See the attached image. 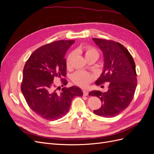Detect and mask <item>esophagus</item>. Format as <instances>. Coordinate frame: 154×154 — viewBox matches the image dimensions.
<instances>
[{
    "mask_svg": "<svg viewBox=\"0 0 154 154\" xmlns=\"http://www.w3.org/2000/svg\"><path fill=\"white\" fill-rule=\"evenodd\" d=\"M83 96H88V91H87L83 90Z\"/></svg>",
    "mask_w": 154,
    "mask_h": 154,
    "instance_id": "1",
    "label": "esophagus"
}]
</instances>
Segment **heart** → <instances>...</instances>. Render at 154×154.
I'll use <instances>...</instances> for the list:
<instances>
[{"label": "heart", "mask_w": 154, "mask_h": 154, "mask_svg": "<svg viewBox=\"0 0 154 154\" xmlns=\"http://www.w3.org/2000/svg\"><path fill=\"white\" fill-rule=\"evenodd\" d=\"M83 50H84L86 59L91 57H94L97 59V58L99 57L98 51L94 48H92L91 46H86V47L83 48ZM74 55V52H72L68 55L66 61L67 66H69L70 64H71V60L73 58ZM93 79H94V76L92 74L82 71L76 72L72 76V80L73 82L75 84L82 87H87L89 84V83L92 81Z\"/></svg>", "instance_id": "1"}]
</instances>
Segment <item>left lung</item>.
Returning <instances> with one entry per match:
<instances>
[{
    "label": "left lung",
    "instance_id": "left-lung-1",
    "mask_svg": "<svg viewBox=\"0 0 154 154\" xmlns=\"http://www.w3.org/2000/svg\"><path fill=\"white\" fill-rule=\"evenodd\" d=\"M103 54V71L96 82L99 85L109 82V90L92 91L89 96H97L101 106L94 110L96 115L112 118L119 115L132 101L137 87L136 65L129 51L116 42L92 38Z\"/></svg>",
    "mask_w": 154,
    "mask_h": 154
}]
</instances>
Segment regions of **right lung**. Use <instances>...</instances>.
<instances>
[{
  "label": "right lung",
  "instance_id": "1",
  "mask_svg": "<svg viewBox=\"0 0 154 154\" xmlns=\"http://www.w3.org/2000/svg\"><path fill=\"white\" fill-rule=\"evenodd\" d=\"M74 40H58L36 49L27 60L23 70L21 91L30 109L45 119L57 120L69 110L74 97L82 96L76 86L63 87L60 92L55 88L54 78L62 84L67 81L65 55ZM63 86V85H62Z\"/></svg>",
  "mask_w": 154,
  "mask_h": 154
}]
</instances>
